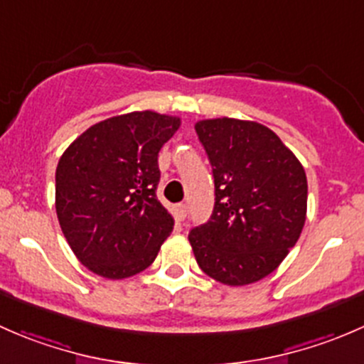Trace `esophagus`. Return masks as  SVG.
Masks as SVG:
<instances>
[{
	"mask_svg": "<svg viewBox=\"0 0 364 364\" xmlns=\"http://www.w3.org/2000/svg\"><path fill=\"white\" fill-rule=\"evenodd\" d=\"M186 205L185 204H176L174 205V216H176V220H178V222H183V220L186 218Z\"/></svg>",
	"mask_w": 364,
	"mask_h": 364,
	"instance_id": "esophagus-1",
	"label": "esophagus"
}]
</instances>
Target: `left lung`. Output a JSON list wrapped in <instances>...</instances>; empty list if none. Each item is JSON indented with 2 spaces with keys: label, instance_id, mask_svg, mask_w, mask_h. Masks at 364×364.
<instances>
[{
  "label": "left lung",
  "instance_id": "left-lung-1",
  "mask_svg": "<svg viewBox=\"0 0 364 364\" xmlns=\"http://www.w3.org/2000/svg\"><path fill=\"white\" fill-rule=\"evenodd\" d=\"M215 178V208L188 234L197 264L225 285L273 273L306 220L303 165L273 130L255 121L216 117L196 124Z\"/></svg>",
  "mask_w": 364,
  "mask_h": 364
}]
</instances>
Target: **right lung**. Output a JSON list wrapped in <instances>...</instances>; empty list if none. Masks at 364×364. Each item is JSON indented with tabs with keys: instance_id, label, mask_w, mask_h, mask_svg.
Wrapping results in <instances>:
<instances>
[{
	"instance_id": "add662e5",
	"label": "right lung",
	"mask_w": 364,
	"mask_h": 364,
	"mask_svg": "<svg viewBox=\"0 0 364 364\" xmlns=\"http://www.w3.org/2000/svg\"><path fill=\"white\" fill-rule=\"evenodd\" d=\"M181 119L121 114L87 128L56 168V213L80 264L111 280L151 266L174 220L156 199L159 153Z\"/></svg>"
}]
</instances>
